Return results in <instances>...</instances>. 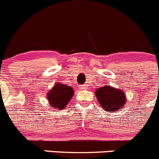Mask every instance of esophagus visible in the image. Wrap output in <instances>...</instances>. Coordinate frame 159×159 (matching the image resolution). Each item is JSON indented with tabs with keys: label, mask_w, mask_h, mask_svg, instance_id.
Wrapping results in <instances>:
<instances>
[{
	"label": "esophagus",
	"mask_w": 159,
	"mask_h": 159,
	"mask_svg": "<svg viewBox=\"0 0 159 159\" xmlns=\"http://www.w3.org/2000/svg\"><path fill=\"white\" fill-rule=\"evenodd\" d=\"M85 87H86V86H85V85H80V86H79V89H80L82 90V89H85Z\"/></svg>",
	"instance_id": "1"
}]
</instances>
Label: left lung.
<instances>
[{
	"instance_id": "obj_1",
	"label": "left lung",
	"mask_w": 159,
	"mask_h": 159,
	"mask_svg": "<svg viewBox=\"0 0 159 159\" xmlns=\"http://www.w3.org/2000/svg\"><path fill=\"white\" fill-rule=\"evenodd\" d=\"M95 93L102 108L106 111H116L126 102V96L123 91L108 85L97 89Z\"/></svg>"
}]
</instances>
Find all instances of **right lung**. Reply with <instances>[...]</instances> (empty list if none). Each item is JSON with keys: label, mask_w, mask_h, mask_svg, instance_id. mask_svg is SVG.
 Listing matches in <instances>:
<instances>
[{"label": "right lung", "mask_w": 159, "mask_h": 159, "mask_svg": "<svg viewBox=\"0 0 159 159\" xmlns=\"http://www.w3.org/2000/svg\"><path fill=\"white\" fill-rule=\"evenodd\" d=\"M74 89L69 85L57 84L48 93L50 106L53 108L62 109L74 96Z\"/></svg>", "instance_id": "obj_1"}]
</instances>
